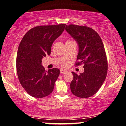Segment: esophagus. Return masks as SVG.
Listing matches in <instances>:
<instances>
[{
    "mask_svg": "<svg viewBox=\"0 0 126 126\" xmlns=\"http://www.w3.org/2000/svg\"><path fill=\"white\" fill-rule=\"evenodd\" d=\"M67 72V70H65V69H61L60 70V73H62V74H64V73H66Z\"/></svg>",
    "mask_w": 126,
    "mask_h": 126,
    "instance_id": "obj_1",
    "label": "esophagus"
}]
</instances>
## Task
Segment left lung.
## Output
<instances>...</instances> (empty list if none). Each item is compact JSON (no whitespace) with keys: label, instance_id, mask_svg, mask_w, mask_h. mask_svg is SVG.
<instances>
[{"label":"left lung","instance_id":"1","mask_svg":"<svg viewBox=\"0 0 126 126\" xmlns=\"http://www.w3.org/2000/svg\"><path fill=\"white\" fill-rule=\"evenodd\" d=\"M66 31L77 42L79 51L76 65L83 64L84 72L79 75L72 72L70 89L78 97L92 96L103 84L107 74L106 54L101 38L93 29L85 26L69 25Z\"/></svg>","mask_w":126,"mask_h":126}]
</instances>
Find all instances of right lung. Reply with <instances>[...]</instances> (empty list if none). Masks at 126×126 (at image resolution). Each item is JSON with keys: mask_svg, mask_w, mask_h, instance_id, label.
<instances>
[{"mask_svg": "<svg viewBox=\"0 0 126 126\" xmlns=\"http://www.w3.org/2000/svg\"><path fill=\"white\" fill-rule=\"evenodd\" d=\"M65 25L34 27L20 42L16 56L17 73L22 87L33 97L43 98L53 92L60 70L53 68L46 71L42 59L50 56L53 42L64 31Z\"/></svg>", "mask_w": 126, "mask_h": 126, "instance_id": "1", "label": "right lung"}]
</instances>
